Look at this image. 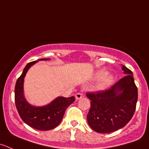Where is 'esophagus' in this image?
I'll list each match as a JSON object with an SVG mask.
<instances>
[{
  "mask_svg": "<svg viewBox=\"0 0 149 149\" xmlns=\"http://www.w3.org/2000/svg\"><path fill=\"white\" fill-rule=\"evenodd\" d=\"M82 97H84V95H82L81 93H77L76 95V100H79V99H81Z\"/></svg>",
  "mask_w": 149,
  "mask_h": 149,
  "instance_id": "1",
  "label": "esophagus"
}]
</instances>
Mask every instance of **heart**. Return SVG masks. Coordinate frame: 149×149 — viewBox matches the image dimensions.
Returning a JSON list of instances; mask_svg holds the SVG:
<instances>
[{
	"mask_svg": "<svg viewBox=\"0 0 149 149\" xmlns=\"http://www.w3.org/2000/svg\"><path fill=\"white\" fill-rule=\"evenodd\" d=\"M95 79H99L96 85V89H103L113 81V76L111 73H105L103 70H100L95 73Z\"/></svg>",
	"mask_w": 149,
	"mask_h": 149,
	"instance_id": "heart-1",
	"label": "heart"
}]
</instances>
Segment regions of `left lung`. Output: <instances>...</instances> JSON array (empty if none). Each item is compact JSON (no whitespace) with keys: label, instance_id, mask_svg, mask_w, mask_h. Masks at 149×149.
I'll use <instances>...</instances> for the list:
<instances>
[{"label":"left lung","instance_id":"1","mask_svg":"<svg viewBox=\"0 0 149 149\" xmlns=\"http://www.w3.org/2000/svg\"><path fill=\"white\" fill-rule=\"evenodd\" d=\"M126 76L111 88L97 92L86 93L91 108L86 119L95 132L109 133L124 127L135 113L138 88L132 72L122 65Z\"/></svg>","mask_w":149,"mask_h":149}]
</instances>
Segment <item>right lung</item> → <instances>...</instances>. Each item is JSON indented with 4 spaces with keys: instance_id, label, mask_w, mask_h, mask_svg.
<instances>
[{
    "instance_id": "add662e5",
    "label": "right lung",
    "mask_w": 149,
    "mask_h": 149,
    "mask_svg": "<svg viewBox=\"0 0 149 149\" xmlns=\"http://www.w3.org/2000/svg\"><path fill=\"white\" fill-rule=\"evenodd\" d=\"M41 59L29 63L18 78L15 85V105L17 111L23 122L31 127L38 130H49L58 126L63 119L66 108L75 101L74 96L70 97H58L52 102L44 106L36 107L30 105L26 100L23 91L24 79L32 65Z\"/></svg>"
}]
</instances>
